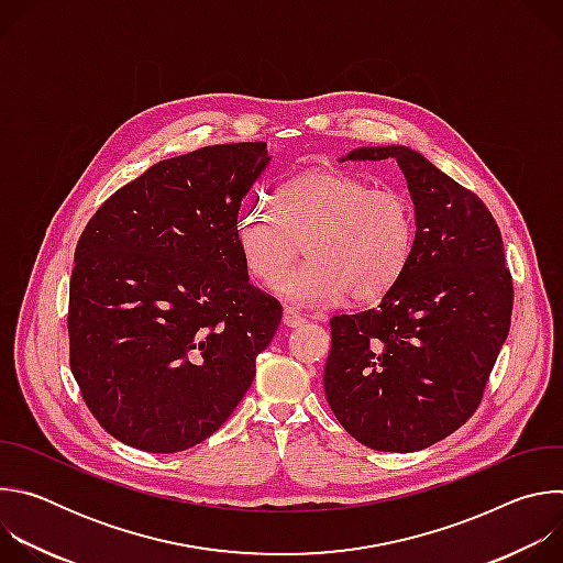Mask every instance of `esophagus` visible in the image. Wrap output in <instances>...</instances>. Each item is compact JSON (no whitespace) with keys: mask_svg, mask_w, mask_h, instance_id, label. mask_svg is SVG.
<instances>
[{"mask_svg":"<svg viewBox=\"0 0 563 563\" xmlns=\"http://www.w3.org/2000/svg\"><path fill=\"white\" fill-rule=\"evenodd\" d=\"M283 325H287V328H300V325H305V318H302L300 311H296L294 307H285V309H283Z\"/></svg>","mask_w":563,"mask_h":563,"instance_id":"obj_1","label":"esophagus"}]
</instances>
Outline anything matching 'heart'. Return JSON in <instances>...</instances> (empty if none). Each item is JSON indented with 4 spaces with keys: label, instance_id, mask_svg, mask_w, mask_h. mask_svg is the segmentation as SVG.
Segmentation results:
<instances>
[{
    "label": "heart",
    "instance_id": "heart-1",
    "mask_svg": "<svg viewBox=\"0 0 563 563\" xmlns=\"http://www.w3.org/2000/svg\"><path fill=\"white\" fill-rule=\"evenodd\" d=\"M278 214L261 200L235 220L245 272L296 305H330L350 294L358 305L385 298L404 278L417 243L408 196L376 189L343 172H309L278 191ZM306 243L308 263L282 272Z\"/></svg>",
    "mask_w": 563,
    "mask_h": 563
}]
</instances>
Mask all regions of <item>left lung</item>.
<instances>
[{
    "mask_svg": "<svg viewBox=\"0 0 563 563\" xmlns=\"http://www.w3.org/2000/svg\"><path fill=\"white\" fill-rule=\"evenodd\" d=\"M343 159H396L417 243L376 309L330 320L328 404L363 445L417 452L474 415L506 343L512 276L501 231L484 202L410 146H361Z\"/></svg>",
    "mask_w": 563,
    "mask_h": 563,
    "instance_id": "8db88e82",
    "label": "left lung"
}]
</instances>
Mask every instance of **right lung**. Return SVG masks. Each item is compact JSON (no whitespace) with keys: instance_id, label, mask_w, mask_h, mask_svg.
Segmentation results:
<instances>
[{"instance_id":"1","label":"right lung","mask_w":563,"mask_h":563,"mask_svg":"<svg viewBox=\"0 0 563 563\" xmlns=\"http://www.w3.org/2000/svg\"><path fill=\"white\" fill-rule=\"evenodd\" d=\"M267 142L163 159L118 189L75 247L70 372L118 441L172 454L211 437L243 400L283 307L250 283L240 202Z\"/></svg>"}]
</instances>
